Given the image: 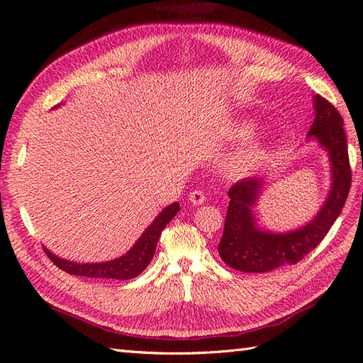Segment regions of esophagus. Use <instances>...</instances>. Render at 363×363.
<instances>
[{
  "label": "esophagus",
  "mask_w": 363,
  "mask_h": 363,
  "mask_svg": "<svg viewBox=\"0 0 363 363\" xmlns=\"http://www.w3.org/2000/svg\"><path fill=\"white\" fill-rule=\"evenodd\" d=\"M189 201L194 204V206H200L206 201V194L200 189H195L189 194Z\"/></svg>",
  "instance_id": "34e87169"
}]
</instances>
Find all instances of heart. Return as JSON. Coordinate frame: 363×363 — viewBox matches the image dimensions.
Listing matches in <instances>:
<instances>
[{
  "instance_id": "heart-1",
  "label": "heart",
  "mask_w": 363,
  "mask_h": 363,
  "mask_svg": "<svg viewBox=\"0 0 363 363\" xmlns=\"http://www.w3.org/2000/svg\"><path fill=\"white\" fill-rule=\"evenodd\" d=\"M252 130H255V125L244 124L235 131V135L238 138H245L252 133ZM267 155H268V150L263 142H259V140L252 142V144L247 145L244 150H240L232 159V162H230V169L236 174L250 172L252 169H256L257 167H260L262 162L265 160Z\"/></svg>"
}]
</instances>
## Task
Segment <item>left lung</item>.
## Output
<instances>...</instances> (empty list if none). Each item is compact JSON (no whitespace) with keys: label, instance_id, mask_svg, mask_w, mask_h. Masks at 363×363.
<instances>
[{"label":"left lung","instance_id":"1","mask_svg":"<svg viewBox=\"0 0 363 363\" xmlns=\"http://www.w3.org/2000/svg\"><path fill=\"white\" fill-rule=\"evenodd\" d=\"M315 119L307 138H315L328 152L332 163V189L321 211L311 223L288 233H271L257 227L256 206L263 179L239 180L228 189V208L218 252L230 268L242 272H268L294 265L320 245L347 201L351 168L344 119L321 95L313 96Z\"/></svg>","mask_w":363,"mask_h":363}]
</instances>
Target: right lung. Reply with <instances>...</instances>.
<instances>
[{"label": "right lung", "instance_id": "1", "mask_svg": "<svg viewBox=\"0 0 363 363\" xmlns=\"http://www.w3.org/2000/svg\"><path fill=\"white\" fill-rule=\"evenodd\" d=\"M180 211L179 203H172L164 207L159 216L152 221V224L145 230L138 242L131 247L124 256L115 260H108L103 263H77L71 260H65L54 256L47 248H43L47 256L51 259L54 265L59 267L62 271L71 274V276H82L91 279H115V280H128L133 279L144 271L155 256L157 240L171 219Z\"/></svg>", "mask_w": 363, "mask_h": 363}]
</instances>
